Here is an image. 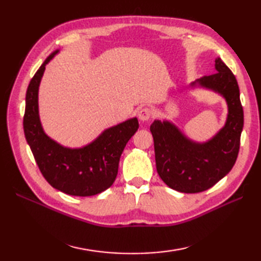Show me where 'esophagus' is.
<instances>
[{"instance_id":"1","label":"esophagus","mask_w":261,"mask_h":261,"mask_svg":"<svg viewBox=\"0 0 261 261\" xmlns=\"http://www.w3.org/2000/svg\"><path fill=\"white\" fill-rule=\"evenodd\" d=\"M138 116L141 121H148L150 120V118L152 116V111L149 108H142L139 110V113H138Z\"/></svg>"}]
</instances>
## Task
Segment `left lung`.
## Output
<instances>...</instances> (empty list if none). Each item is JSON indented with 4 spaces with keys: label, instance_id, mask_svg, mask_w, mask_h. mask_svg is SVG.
Segmentation results:
<instances>
[{
    "label": "left lung",
    "instance_id": "1",
    "mask_svg": "<svg viewBox=\"0 0 261 261\" xmlns=\"http://www.w3.org/2000/svg\"><path fill=\"white\" fill-rule=\"evenodd\" d=\"M216 73L196 83L222 94L228 102L225 126L206 143L192 142L169 122L153 121L157 171L166 184L181 193H199L214 186L236 164L243 127V109L236 76L220 58L215 59Z\"/></svg>",
    "mask_w": 261,
    "mask_h": 261
}]
</instances>
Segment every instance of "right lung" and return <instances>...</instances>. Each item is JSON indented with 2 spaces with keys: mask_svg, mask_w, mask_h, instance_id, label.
Instances as JSON below:
<instances>
[{
  "mask_svg": "<svg viewBox=\"0 0 261 261\" xmlns=\"http://www.w3.org/2000/svg\"><path fill=\"white\" fill-rule=\"evenodd\" d=\"M57 53L43 62L28 86L24 136L42 176L54 188L73 196L96 195L114 182L121 154L139 123L135 118L110 127L95 141L81 149L64 148L48 138L39 120L38 88L45 66Z\"/></svg>",
  "mask_w": 261,
  "mask_h": 261,
  "instance_id": "add662e5",
  "label": "right lung"
}]
</instances>
